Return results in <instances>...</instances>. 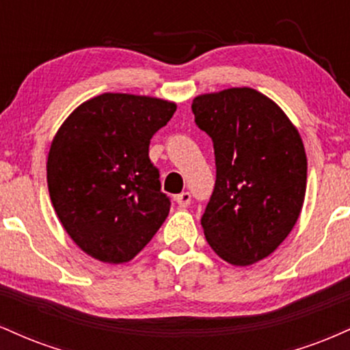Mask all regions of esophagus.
Returning a JSON list of instances; mask_svg holds the SVG:
<instances>
[{
  "mask_svg": "<svg viewBox=\"0 0 350 350\" xmlns=\"http://www.w3.org/2000/svg\"><path fill=\"white\" fill-rule=\"evenodd\" d=\"M176 202H178L179 207H187L191 204V194L189 192H180V194L176 196Z\"/></svg>",
  "mask_w": 350,
  "mask_h": 350,
  "instance_id": "34e87169",
  "label": "esophagus"
}]
</instances>
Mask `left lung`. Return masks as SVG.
I'll list each match as a JSON object with an SVG mask.
<instances>
[{
    "label": "left lung",
    "mask_w": 350,
    "mask_h": 350,
    "mask_svg": "<svg viewBox=\"0 0 350 350\" xmlns=\"http://www.w3.org/2000/svg\"><path fill=\"white\" fill-rule=\"evenodd\" d=\"M194 122L212 138L215 186L204 211V235L235 267L268 256L298 220L308 159L295 124L253 88H227L192 102Z\"/></svg>",
    "instance_id": "left-lung-1"
}]
</instances>
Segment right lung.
I'll return each instance as SVG.
<instances>
[{
	"label": "right lung",
	"mask_w": 350,
	"mask_h": 350,
	"mask_svg": "<svg viewBox=\"0 0 350 350\" xmlns=\"http://www.w3.org/2000/svg\"><path fill=\"white\" fill-rule=\"evenodd\" d=\"M174 111L167 100L102 94L59 128L47 156L49 196L60 224L87 255L130 262L166 220L171 200L148 152Z\"/></svg>",
	"instance_id": "right-lung-1"
}]
</instances>
